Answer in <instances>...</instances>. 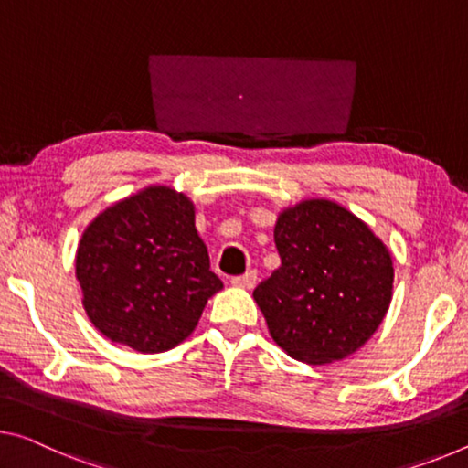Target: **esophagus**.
Returning <instances> with one entry per match:
<instances>
[{
  "label": "esophagus",
  "instance_id": "1",
  "mask_svg": "<svg viewBox=\"0 0 468 468\" xmlns=\"http://www.w3.org/2000/svg\"><path fill=\"white\" fill-rule=\"evenodd\" d=\"M232 284L234 286H240V289H247V291H250V289H255V284H257V271H247V274H242V276H234L232 278Z\"/></svg>",
  "mask_w": 468,
  "mask_h": 468
}]
</instances>
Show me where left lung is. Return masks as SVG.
<instances>
[{"mask_svg":"<svg viewBox=\"0 0 468 468\" xmlns=\"http://www.w3.org/2000/svg\"><path fill=\"white\" fill-rule=\"evenodd\" d=\"M280 268L253 291L271 339L305 364H333L368 343L393 297L387 244L343 205L305 198L274 226Z\"/></svg>","mask_w":468,"mask_h":468,"instance_id":"1","label":"left lung"}]
</instances>
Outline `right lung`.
I'll use <instances>...</instances> for the list:
<instances>
[{"label":"right lung","mask_w":468,"mask_h":468,"mask_svg":"<svg viewBox=\"0 0 468 468\" xmlns=\"http://www.w3.org/2000/svg\"><path fill=\"white\" fill-rule=\"evenodd\" d=\"M194 215L188 194L153 184L83 229L75 276L85 314L106 339L161 354L194 333L207 301L224 289Z\"/></svg>","instance_id":"right-lung-1"}]
</instances>
